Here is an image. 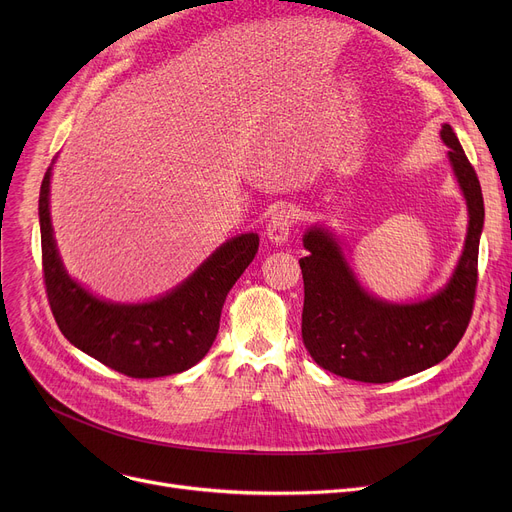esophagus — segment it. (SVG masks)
<instances>
[{"label":"esophagus","instance_id":"34e87169","mask_svg":"<svg viewBox=\"0 0 512 512\" xmlns=\"http://www.w3.org/2000/svg\"><path fill=\"white\" fill-rule=\"evenodd\" d=\"M294 222H297L294 209L278 207L270 215V222H267V238H270L272 242H286L290 236V230L294 228Z\"/></svg>","mask_w":512,"mask_h":512}]
</instances>
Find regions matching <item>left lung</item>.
Returning <instances> with one entry per match:
<instances>
[{"mask_svg": "<svg viewBox=\"0 0 512 512\" xmlns=\"http://www.w3.org/2000/svg\"><path fill=\"white\" fill-rule=\"evenodd\" d=\"M448 159L469 209V228L459 265L448 284L419 303L396 305L371 297L348 267L336 238L313 226L303 236L309 251L303 342L313 361L340 378L367 384L396 382L444 361L461 342L473 315L483 197L477 174L450 124L440 130Z\"/></svg>", "mask_w": 512, "mask_h": 512, "instance_id": "1", "label": "left lung"}]
</instances>
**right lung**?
Returning a JSON list of instances; mask_svg holds the SVG:
<instances>
[{
    "instance_id": "1",
    "label": "right lung",
    "mask_w": 512,
    "mask_h": 512,
    "mask_svg": "<svg viewBox=\"0 0 512 512\" xmlns=\"http://www.w3.org/2000/svg\"><path fill=\"white\" fill-rule=\"evenodd\" d=\"M47 168L39 193L47 301L60 332L80 351L128 378H164L197 365L211 348L230 288L259 249L249 232L226 240L199 270L164 297L139 305L103 301L74 282L60 259L49 218Z\"/></svg>"
}]
</instances>
